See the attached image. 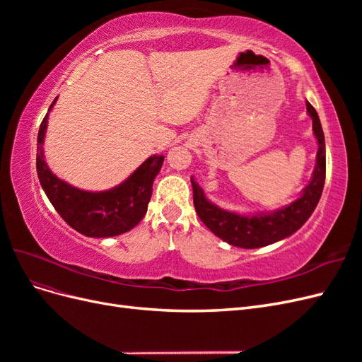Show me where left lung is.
Here are the masks:
<instances>
[{
	"label": "left lung",
	"instance_id": "obj_1",
	"mask_svg": "<svg viewBox=\"0 0 362 362\" xmlns=\"http://www.w3.org/2000/svg\"><path fill=\"white\" fill-rule=\"evenodd\" d=\"M306 112L313 119V131L317 144H319V151H317L311 181L302 190L299 198L291 204L272 213L238 214L228 211L206 199L204 190L192 177L194 210L205 226L223 242L245 249H255L276 243L298 231L315 210L325 185L326 149L319 115L308 101H306Z\"/></svg>",
	"mask_w": 362,
	"mask_h": 362
}]
</instances>
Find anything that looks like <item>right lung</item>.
Instances as JSON below:
<instances>
[{
    "mask_svg": "<svg viewBox=\"0 0 362 362\" xmlns=\"http://www.w3.org/2000/svg\"><path fill=\"white\" fill-rule=\"evenodd\" d=\"M56 101L57 98L48 112ZM47 125L48 113L43 117L37 134L36 169L43 192L63 221L86 237H115L133 229L148 211L152 184L163 166L164 156H151L113 189L81 190L56 177L48 168L43 157Z\"/></svg>",
    "mask_w": 362,
    "mask_h": 362,
    "instance_id": "1",
    "label": "right lung"
}]
</instances>
